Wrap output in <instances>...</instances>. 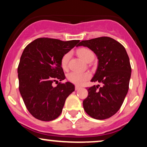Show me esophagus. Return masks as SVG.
<instances>
[{"instance_id": "34e87169", "label": "esophagus", "mask_w": 147, "mask_h": 147, "mask_svg": "<svg viewBox=\"0 0 147 147\" xmlns=\"http://www.w3.org/2000/svg\"><path fill=\"white\" fill-rule=\"evenodd\" d=\"M80 88H81V87L79 86H75V90H79V89H80Z\"/></svg>"}]
</instances>
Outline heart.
Listing matches in <instances>:
<instances>
[{
  "instance_id": "1",
  "label": "heart",
  "mask_w": 147,
  "mask_h": 147,
  "mask_svg": "<svg viewBox=\"0 0 147 147\" xmlns=\"http://www.w3.org/2000/svg\"><path fill=\"white\" fill-rule=\"evenodd\" d=\"M79 57L85 61H88L90 59L93 58L94 55L90 50L87 48H80L77 51ZM70 54L66 53L63 55L61 60V65L62 68L66 69L67 65L69 59H70ZM90 75L89 72H71L68 75V79L69 82H72V84H75L76 85H82L90 78Z\"/></svg>"
}]
</instances>
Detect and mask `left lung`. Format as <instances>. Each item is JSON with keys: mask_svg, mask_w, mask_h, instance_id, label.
<instances>
[{"mask_svg": "<svg viewBox=\"0 0 147 147\" xmlns=\"http://www.w3.org/2000/svg\"><path fill=\"white\" fill-rule=\"evenodd\" d=\"M77 46L90 49L98 59V66L90 82L102 84L87 88L84 109L91 117L105 119L119 110L129 90L131 67L125 48L111 37L82 41Z\"/></svg>", "mask_w": 147, "mask_h": 147, "instance_id": "obj_1", "label": "left lung"}]
</instances>
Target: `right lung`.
Returning a JSON list of instances; mask_svg holds the SVG:
<instances>
[{"label": "right lung", "mask_w": 147, "mask_h": 147, "mask_svg": "<svg viewBox=\"0 0 147 147\" xmlns=\"http://www.w3.org/2000/svg\"><path fill=\"white\" fill-rule=\"evenodd\" d=\"M79 42L39 38L23 50L18 67L19 91L27 109L36 119L51 121L58 117L65 99L75 91L69 82H59L56 87L52 83L65 79L61 60Z\"/></svg>", "instance_id": "1"}]
</instances>
